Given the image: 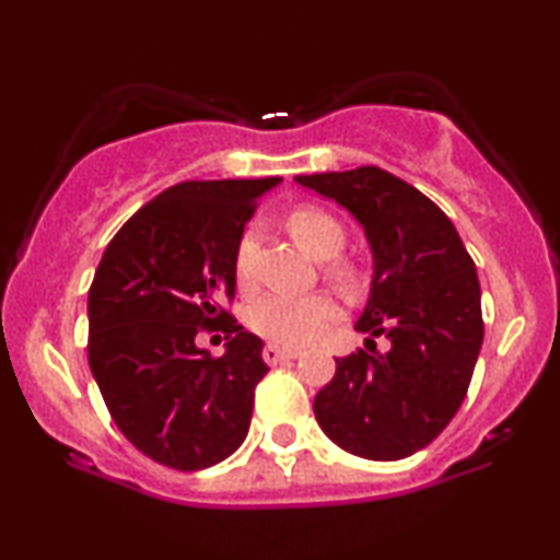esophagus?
<instances>
[{
    "instance_id": "esophagus-1",
    "label": "esophagus",
    "mask_w": 560,
    "mask_h": 560,
    "mask_svg": "<svg viewBox=\"0 0 560 560\" xmlns=\"http://www.w3.org/2000/svg\"><path fill=\"white\" fill-rule=\"evenodd\" d=\"M298 355H300V350H284V347H279V345H266V347H262V361H266L268 365L294 361V358H298Z\"/></svg>"
}]
</instances>
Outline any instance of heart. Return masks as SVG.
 <instances>
[{
  "instance_id": "b5f03b06",
  "label": "heart",
  "mask_w": 560,
  "mask_h": 560,
  "mask_svg": "<svg viewBox=\"0 0 560 560\" xmlns=\"http://www.w3.org/2000/svg\"><path fill=\"white\" fill-rule=\"evenodd\" d=\"M287 226L302 249L313 258H334L345 247V229L337 218L318 208H298L287 218ZM329 276L342 289L358 287L352 266H331ZM234 279L242 292H253L258 284V236L253 229L242 234L234 253ZM339 318V305L329 294H268L249 307V326L268 342L281 347H302L318 337L326 326Z\"/></svg>"
}]
</instances>
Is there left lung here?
Segmentation results:
<instances>
[{"label":"left lung","instance_id":"1","mask_svg":"<svg viewBox=\"0 0 560 560\" xmlns=\"http://www.w3.org/2000/svg\"><path fill=\"white\" fill-rule=\"evenodd\" d=\"M294 182L342 205L374 255L355 324L369 334V352L337 358L313 400L318 427L361 458H408L436 440L466 397L485 337L477 266L432 199L376 165ZM382 332L387 353L373 342Z\"/></svg>","mask_w":560,"mask_h":560}]
</instances>
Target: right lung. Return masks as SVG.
<instances>
[{
    "instance_id": "1",
    "label": "right lung",
    "mask_w": 560,
    "mask_h": 560,
    "mask_svg": "<svg viewBox=\"0 0 560 560\" xmlns=\"http://www.w3.org/2000/svg\"><path fill=\"white\" fill-rule=\"evenodd\" d=\"M271 178L184 182L139 208L107 244L89 289V365L113 421L147 458L199 471L226 460L268 374L262 339L221 307L236 292L234 253ZM199 328L228 352L197 348Z\"/></svg>"
}]
</instances>
